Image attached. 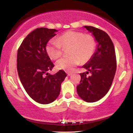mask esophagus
Segmentation results:
<instances>
[{"label":"esophagus","instance_id":"esophagus-1","mask_svg":"<svg viewBox=\"0 0 133 133\" xmlns=\"http://www.w3.org/2000/svg\"><path fill=\"white\" fill-rule=\"evenodd\" d=\"M66 74H67V75H68V76H71L72 74L71 72H69V71H66Z\"/></svg>","mask_w":133,"mask_h":133}]
</instances>
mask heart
<instances>
[{
	"label": "heart",
	"mask_w": 133,
	"mask_h": 133,
	"mask_svg": "<svg viewBox=\"0 0 133 133\" xmlns=\"http://www.w3.org/2000/svg\"><path fill=\"white\" fill-rule=\"evenodd\" d=\"M96 41L90 34L70 30L57 38V41L51 40L46 46V51L51 59H57L62 54V49L70 47L68 54L70 56L63 57L56 62L59 70H71L81 63L86 62L93 55L96 49Z\"/></svg>",
	"instance_id": "obj_1"
}]
</instances>
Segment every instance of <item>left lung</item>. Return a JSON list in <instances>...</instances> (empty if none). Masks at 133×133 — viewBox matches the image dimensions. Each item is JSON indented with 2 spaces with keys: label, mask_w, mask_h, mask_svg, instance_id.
<instances>
[{
  "label": "left lung",
  "mask_w": 133,
  "mask_h": 133,
  "mask_svg": "<svg viewBox=\"0 0 133 133\" xmlns=\"http://www.w3.org/2000/svg\"><path fill=\"white\" fill-rule=\"evenodd\" d=\"M91 32L97 42L96 51L83 66L87 70L81 73V80L77 87L79 97L87 102H95L105 96L110 90L116 71L115 50L111 39L100 29L84 26ZM90 72L91 76L86 74Z\"/></svg>",
  "instance_id": "1"
}]
</instances>
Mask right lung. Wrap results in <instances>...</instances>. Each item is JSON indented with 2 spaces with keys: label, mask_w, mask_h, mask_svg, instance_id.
<instances>
[{
  "label": "right lung",
  "mask_w": 133,
  "mask_h": 133,
  "mask_svg": "<svg viewBox=\"0 0 133 133\" xmlns=\"http://www.w3.org/2000/svg\"><path fill=\"white\" fill-rule=\"evenodd\" d=\"M55 29L39 28L23 40L17 51V69L22 84L34 101L48 104L59 96L66 77L63 70L49 74L54 64L46 51L48 42L56 35Z\"/></svg>",
  "instance_id": "1"
}]
</instances>
